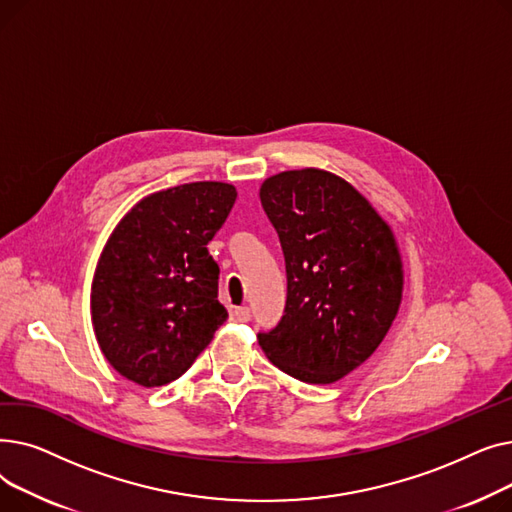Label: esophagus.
<instances>
[{
  "label": "esophagus",
  "mask_w": 512,
  "mask_h": 512,
  "mask_svg": "<svg viewBox=\"0 0 512 512\" xmlns=\"http://www.w3.org/2000/svg\"><path fill=\"white\" fill-rule=\"evenodd\" d=\"M230 319L238 321V324H245V321L251 319V311H249V307H234L230 311Z\"/></svg>",
  "instance_id": "34e87169"
}]
</instances>
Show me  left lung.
Segmentation results:
<instances>
[{
    "label": "left lung",
    "mask_w": 512,
    "mask_h": 512,
    "mask_svg": "<svg viewBox=\"0 0 512 512\" xmlns=\"http://www.w3.org/2000/svg\"><path fill=\"white\" fill-rule=\"evenodd\" d=\"M259 199L286 263L284 315L257 340L276 367L332 384L365 363L396 317L402 265L369 201L324 170L267 178Z\"/></svg>",
    "instance_id": "8db88e82"
}]
</instances>
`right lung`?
<instances>
[{"instance_id": "1", "label": "right lung", "mask_w": 512, "mask_h": 512, "mask_svg": "<svg viewBox=\"0 0 512 512\" xmlns=\"http://www.w3.org/2000/svg\"><path fill=\"white\" fill-rule=\"evenodd\" d=\"M236 201L224 182H191L134 205L116 226L91 286L101 353L126 380H178L228 319L220 265L207 251Z\"/></svg>"}]
</instances>
